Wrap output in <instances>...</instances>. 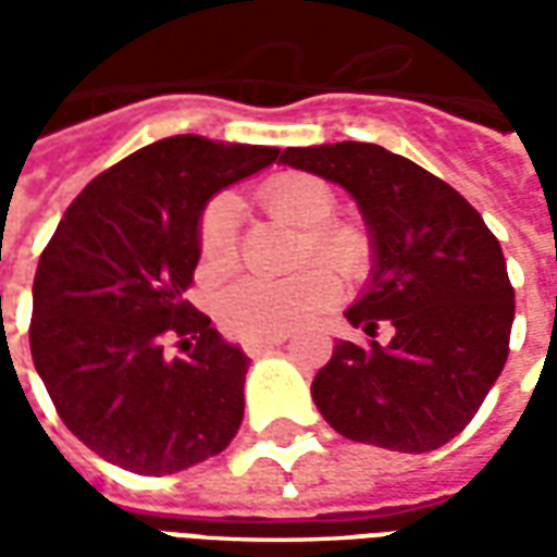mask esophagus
I'll list each match as a JSON object with an SVG mask.
<instances>
[{"label":"esophagus","instance_id":"obj_1","mask_svg":"<svg viewBox=\"0 0 557 557\" xmlns=\"http://www.w3.org/2000/svg\"><path fill=\"white\" fill-rule=\"evenodd\" d=\"M286 343V334H280V337H265V339H247L244 343V351L250 355V358H259V355H268L271 349H277Z\"/></svg>","mask_w":557,"mask_h":557}]
</instances>
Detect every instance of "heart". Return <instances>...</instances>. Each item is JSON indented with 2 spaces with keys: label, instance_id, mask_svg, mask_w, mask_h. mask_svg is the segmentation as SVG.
<instances>
[{
  "label": "heart",
  "instance_id": "b5f03b06",
  "mask_svg": "<svg viewBox=\"0 0 557 557\" xmlns=\"http://www.w3.org/2000/svg\"><path fill=\"white\" fill-rule=\"evenodd\" d=\"M256 196L271 218L304 232L301 265L319 262L349 283L367 274L370 242L355 226L331 223L337 214V194L325 178L310 172H280ZM196 250L208 277H226L238 268V206L230 194L214 196L202 208L196 223ZM334 298V277L324 268H310L286 283H235L218 301V315L232 337L265 339L315 319Z\"/></svg>",
  "mask_w": 557,
  "mask_h": 557
}]
</instances>
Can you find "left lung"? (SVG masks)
Returning <instances> with one entry per match:
<instances>
[{"label": "left lung", "mask_w": 557, "mask_h": 557, "mask_svg": "<svg viewBox=\"0 0 557 557\" xmlns=\"http://www.w3.org/2000/svg\"><path fill=\"white\" fill-rule=\"evenodd\" d=\"M280 163L346 187L373 238V277L346 310L387 346L339 339L313 403L351 442L426 454L466 430L502 375L513 286L502 244L466 196L373 143L286 148Z\"/></svg>", "instance_id": "8db88e82"}]
</instances>
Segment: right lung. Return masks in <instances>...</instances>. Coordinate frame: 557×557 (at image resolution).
Instances as JSON below:
<instances>
[{
    "label": "right lung",
    "mask_w": 557,
    "mask_h": 557,
    "mask_svg": "<svg viewBox=\"0 0 557 557\" xmlns=\"http://www.w3.org/2000/svg\"><path fill=\"white\" fill-rule=\"evenodd\" d=\"M277 154L196 134L158 139L91 178L44 247L32 361L62 423L107 462L160 478L235 438L250 361L184 292L208 199Z\"/></svg>",
    "instance_id": "1"
}]
</instances>
